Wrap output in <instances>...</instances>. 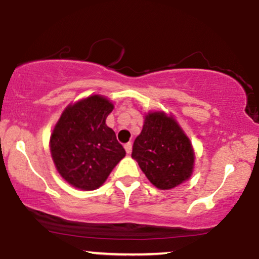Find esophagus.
<instances>
[{"mask_svg":"<svg viewBox=\"0 0 259 259\" xmlns=\"http://www.w3.org/2000/svg\"><path fill=\"white\" fill-rule=\"evenodd\" d=\"M124 148H125L126 153H130L132 152V148H133V144L132 142H127V144L124 145Z\"/></svg>","mask_w":259,"mask_h":259,"instance_id":"1","label":"esophagus"}]
</instances>
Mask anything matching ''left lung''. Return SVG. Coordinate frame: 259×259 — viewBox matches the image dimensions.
<instances>
[{
	"instance_id": "1",
	"label": "left lung",
	"mask_w": 259,
	"mask_h": 259,
	"mask_svg": "<svg viewBox=\"0 0 259 259\" xmlns=\"http://www.w3.org/2000/svg\"><path fill=\"white\" fill-rule=\"evenodd\" d=\"M132 157L159 190H170L191 178L195 151L175 118L163 111L145 114L144 126L133 145Z\"/></svg>"
}]
</instances>
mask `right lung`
<instances>
[{
    "mask_svg": "<svg viewBox=\"0 0 259 259\" xmlns=\"http://www.w3.org/2000/svg\"><path fill=\"white\" fill-rule=\"evenodd\" d=\"M113 108L106 96L91 95L65 107L53 127L50 138L53 163L75 189H99L125 157L115 133L106 124Z\"/></svg>",
    "mask_w": 259,
    "mask_h": 259,
    "instance_id": "1",
    "label": "right lung"
}]
</instances>
